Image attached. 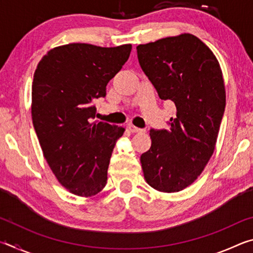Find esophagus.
Wrapping results in <instances>:
<instances>
[{
  "label": "esophagus",
  "mask_w": 253,
  "mask_h": 253,
  "mask_svg": "<svg viewBox=\"0 0 253 253\" xmlns=\"http://www.w3.org/2000/svg\"><path fill=\"white\" fill-rule=\"evenodd\" d=\"M127 128H128V130L132 132V134H134V132H143L144 131L143 129H140V128H137L135 126H132V125H129Z\"/></svg>",
  "instance_id": "esophagus-1"
}]
</instances>
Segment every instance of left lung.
<instances>
[{
	"label": "left lung",
	"instance_id": "8db88e82",
	"mask_svg": "<svg viewBox=\"0 0 253 253\" xmlns=\"http://www.w3.org/2000/svg\"><path fill=\"white\" fill-rule=\"evenodd\" d=\"M137 57L162 100H172L169 129H151L152 146L140 156L153 188L174 193L203 172L215 148L225 108L219 61L193 34L183 33L137 46Z\"/></svg>",
	"mask_w": 253,
	"mask_h": 253
}]
</instances>
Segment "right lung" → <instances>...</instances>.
<instances>
[{
  "mask_svg": "<svg viewBox=\"0 0 253 253\" xmlns=\"http://www.w3.org/2000/svg\"><path fill=\"white\" fill-rule=\"evenodd\" d=\"M131 44L70 43L48 51L32 83V122L51 170L70 193L93 196L107 183L123 127L99 122L93 101L129 58Z\"/></svg>",
  "mask_w": 253,
  "mask_h": 253,
  "instance_id": "add662e5",
  "label": "right lung"
}]
</instances>
